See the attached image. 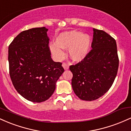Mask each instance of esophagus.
Returning a JSON list of instances; mask_svg holds the SVG:
<instances>
[{
    "instance_id": "34e87169",
    "label": "esophagus",
    "mask_w": 131,
    "mask_h": 131,
    "mask_svg": "<svg viewBox=\"0 0 131 131\" xmlns=\"http://www.w3.org/2000/svg\"><path fill=\"white\" fill-rule=\"evenodd\" d=\"M62 67H63L64 70H68L69 69V65L67 63H63Z\"/></svg>"
}]
</instances>
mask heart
Returning <instances> with one entry per match:
<instances>
[{
  "mask_svg": "<svg viewBox=\"0 0 131 131\" xmlns=\"http://www.w3.org/2000/svg\"><path fill=\"white\" fill-rule=\"evenodd\" d=\"M91 46V37L88 34L72 30L59 34L55 43L50 46V49L56 60H61L64 57V49H68L69 55L73 60L80 61L88 55Z\"/></svg>",
  "mask_w": 131,
  "mask_h": 131,
  "instance_id": "obj_1",
  "label": "heart"
}]
</instances>
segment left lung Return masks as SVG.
<instances>
[{
	"mask_svg": "<svg viewBox=\"0 0 131 131\" xmlns=\"http://www.w3.org/2000/svg\"><path fill=\"white\" fill-rule=\"evenodd\" d=\"M94 35L88 55L75 65H71V85L81 100L92 101L110 89L118 73L119 58L114 38L102 30L93 29Z\"/></svg>",
	"mask_w": 131,
	"mask_h": 131,
	"instance_id": "1",
	"label": "left lung"
}]
</instances>
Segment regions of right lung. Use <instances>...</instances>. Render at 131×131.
<instances>
[{
    "instance_id": "right-lung-1",
    "label": "right lung",
    "mask_w": 131,
    "mask_h": 131,
    "mask_svg": "<svg viewBox=\"0 0 131 131\" xmlns=\"http://www.w3.org/2000/svg\"><path fill=\"white\" fill-rule=\"evenodd\" d=\"M47 31L42 27L23 31L8 47L9 72L13 86L22 97L36 103L50 98L64 72L62 63L51 58Z\"/></svg>"
}]
</instances>
